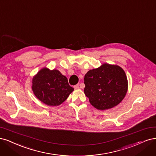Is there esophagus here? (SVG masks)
<instances>
[{
  "instance_id": "esophagus-1",
  "label": "esophagus",
  "mask_w": 156,
  "mask_h": 156,
  "mask_svg": "<svg viewBox=\"0 0 156 156\" xmlns=\"http://www.w3.org/2000/svg\"><path fill=\"white\" fill-rule=\"evenodd\" d=\"M79 86H80L79 84H76V85H75L73 87H74L75 89H78V88H79Z\"/></svg>"
}]
</instances>
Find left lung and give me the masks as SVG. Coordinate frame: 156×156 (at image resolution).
<instances>
[{"mask_svg":"<svg viewBox=\"0 0 156 156\" xmlns=\"http://www.w3.org/2000/svg\"><path fill=\"white\" fill-rule=\"evenodd\" d=\"M86 96L95 108L105 110L117 106L126 95L128 81L123 69L117 65L104 64L85 75Z\"/></svg>","mask_w":156,"mask_h":156,"instance_id":"1","label":"left lung"}]
</instances>
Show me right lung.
<instances>
[{
	"label": "right lung",
	"mask_w": 156,
	"mask_h": 156,
	"mask_svg": "<svg viewBox=\"0 0 156 156\" xmlns=\"http://www.w3.org/2000/svg\"><path fill=\"white\" fill-rule=\"evenodd\" d=\"M32 90L41 102L49 106H58L65 101L73 91L67 78L59 71L43 68L34 77Z\"/></svg>",
	"instance_id": "1"
}]
</instances>
